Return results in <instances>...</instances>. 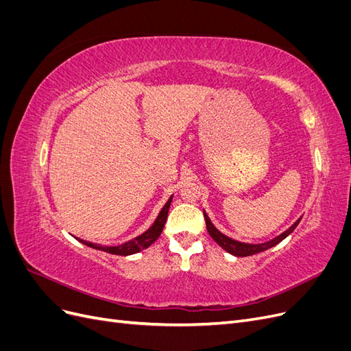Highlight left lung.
Here are the masks:
<instances>
[{
    "instance_id": "8db88e82",
    "label": "left lung",
    "mask_w": 351,
    "mask_h": 351,
    "mask_svg": "<svg viewBox=\"0 0 351 351\" xmlns=\"http://www.w3.org/2000/svg\"><path fill=\"white\" fill-rule=\"evenodd\" d=\"M204 217H205L206 230L209 232V236L214 239V241H217L222 249H224L226 252H228L230 254H232V256H236V258L250 256V254H256V253H261L263 250H268V249H271L274 246H277L280 241H282L287 236L291 234V232L294 231V228L299 226V222L302 219V218H299L291 227H289L284 232H281L280 236L274 237V239H271L268 241H265V243H244V241H239V240L231 239V237H228L226 234H222V232L214 224H212V221L209 219V217H208V214H206L205 210H204Z\"/></svg>"
}]
</instances>
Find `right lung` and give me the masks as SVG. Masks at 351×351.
I'll return each mask as SVG.
<instances>
[{"label":"right lung","instance_id":"right-lung-1","mask_svg":"<svg viewBox=\"0 0 351 351\" xmlns=\"http://www.w3.org/2000/svg\"><path fill=\"white\" fill-rule=\"evenodd\" d=\"M171 200H173V195L169 196V199L165 202V205L162 206L161 210H159L158 217L155 218L154 224H152L149 228H147L145 232H142V234L133 237L132 240L119 244V246H102V244H97V243H92V241L82 240V239H77V240H79L80 243H83V244H86L88 247L97 249V250H102V252H107V253H111V254H120V256H129V254L139 253V252H142L143 249L149 247L151 244H152L159 236H161V232H162L164 226H165L167 217H168V209H169V205H171Z\"/></svg>","mask_w":351,"mask_h":351}]
</instances>
